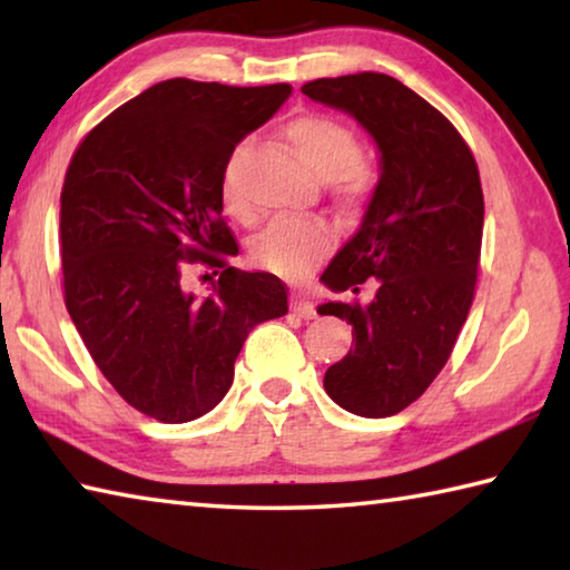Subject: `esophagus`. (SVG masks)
I'll return each instance as SVG.
<instances>
[{
    "instance_id": "obj_1",
    "label": "esophagus",
    "mask_w": 570,
    "mask_h": 570,
    "mask_svg": "<svg viewBox=\"0 0 570 570\" xmlns=\"http://www.w3.org/2000/svg\"><path fill=\"white\" fill-rule=\"evenodd\" d=\"M292 308H294L298 316H302V320H314V316H316V306L308 302V298H304V296H294L292 298Z\"/></svg>"
}]
</instances>
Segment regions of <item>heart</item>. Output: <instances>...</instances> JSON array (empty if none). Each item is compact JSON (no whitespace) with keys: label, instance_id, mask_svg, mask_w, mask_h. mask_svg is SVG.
Wrapping results in <instances>:
<instances>
[{"label":"heart","instance_id":"heart-1","mask_svg":"<svg viewBox=\"0 0 570 570\" xmlns=\"http://www.w3.org/2000/svg\"><path fill=\"white\" fill-rule=\"evenodd\" d=\"M296 156L308 168L330 180V188L344 206H362L374 188L370 160L360 156V138L350 125L324 112H304L284 128ZM248 148L246 140L228 153L220 170V204L238 220L250 218V206L238 180V160ZM336 234L320 216L274 218L250 244L258 266L282 276H302L334 248Z\"/></svg>","mask_w":570,"mask_h":570}]
</instances>
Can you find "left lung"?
Returning <instances> with one entry per match:
<instances>
[{"mask_svg": "<svg viewBox=\"0 0 570 570\" xmlns=\"http://www.w3.org/2000/svg\"><path fill=\"white\" fill-rule=\"evenodd\" d=\"M302 92L354 115L382 153V176L354 238L326 266L332 292L320 314L352 324V350L324 374V390L360 417H390L422 397L448 364L475 298L482 244L478 163L455 125L407 85L382 72L322 77Z\"/></svg>", "mask_w": 570, "mask_h": 570, "instance_id": "8db88e82", "label": "left lung"}]
</instances>
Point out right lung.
Returning a JSON list of instances; mask_svg holds the SVG:
<instances>
[{
  "mask_svg": "<svg viewBox=\"0 0 570 570\" xmlns=\"http://www.w3.org/2000/svg\"><path fill=\"white\" fill-rule=\"evenodd\" d=\"M288 95L286 82H158L95 125L67 166L65 306L105 380L153 420L214 410L248 332L286 314L282 278L228 264L238 244L220 170ZM193 267L212 272L206 297L187 288Z\"/></svg>",
  "mask_w": 570,
  "mask_h": 570,
  "instance_id": "1",
  "label": "right lung"
}]
</instances>
